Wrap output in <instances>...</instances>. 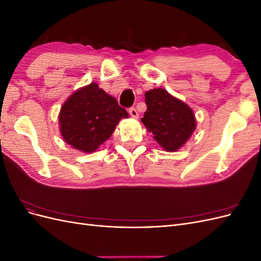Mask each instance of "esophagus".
<instances>
[{"label": "esophagus", "instance_id": "obj_1", "mask_svg": "<svg viewBox=\"0 0 261 261\" xmlns=\"http://www.w3.org/2000/svg\"><path fill=\"white\" fill-rule=\"evenodd\" d=\"M128 112H129V114H130V116H132V117H134V118H138V116H139V115H138V112H137V110H136L135 108H130Z\"/></svg>", "mask_w": 261, "mask_h": 261}]
</instances>
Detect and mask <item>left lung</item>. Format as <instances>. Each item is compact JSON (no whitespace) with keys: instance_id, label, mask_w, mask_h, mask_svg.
Masks as SVG:
<instances>
[{"instance_id":"left-lung-1","label":"left lung","mask_w":261,"mask_h":261,"mask_svg":"<svg viewBox=\"0 0 261 261\" xmlns=\"http://www.w3.org/2000/svg\"><path fill=\"white\" fill-rule=\"evenodd\" d=\"M145 97L147 111L141 122L165 151H176L196 129L193 110L162 88L149 90Z\"/></svg>"}]
</instances>
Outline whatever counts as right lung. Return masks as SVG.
Instances as JSON below:
<instances>
[{"instance_id":"add662e5","label":"right lung","mask_w":261,"mask_h":261,"mask_svg":"<svg viewBox=\"0 0 261 261\" xmlns=\"http://www.w3.org/2000/svg\"><path fill=\"white\" fill-rule=\"evenodd\" d=\"M123 117H128L127 111L97 83H91L64 102L59 114L60 130L68 145L89 153L111 137Z\"/></svg>"}]
</instances>
